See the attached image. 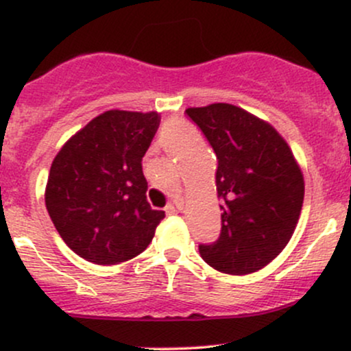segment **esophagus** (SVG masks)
Instances as JSON below:
<instances>
[{
    "label": "esophagus",
    "mask_w": 351,
    "mask_h": 351,
    "mask_svg": "<svg viewBox=\"0 0 351 351\" xmlns=\"http://www.w3.org/2000/svg\"><path fill=\"white\" fill-rule=\"evenodd\" d=\"M183 196H176L175 199H173V203L170 204V206L167 208L168 213H180L181 209H183Z\"/></svg>",
    "instance_id": "1"
}]
</instances>
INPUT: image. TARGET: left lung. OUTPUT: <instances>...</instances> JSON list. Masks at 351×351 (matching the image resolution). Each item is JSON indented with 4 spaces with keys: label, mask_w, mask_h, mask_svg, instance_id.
Returning <instances> with one entry per match:
<instances>
[{
    "label": "left lung",
    "mask_w": 351,
    "mask_h": 351,
    "mask_svg": "<svg viewBox=\"0 0 351 351\" xmlns=\"http://www.w3.org/2000/svg\"><path fill=\"white\" fill-rule=\"evenodd\" d=\"M186 114L216 153L221 236L199 245L216 271L245 276L284 251L304 204V173L271 123L232 104L189 107Z\"/></svg>",
    "instance_id": "obj_1"
}]
</instances>
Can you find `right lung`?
<instances>
[{
    "label": "right lung",
    "mask_w": 351,
    "mask_h": 351,
    "mask_svg": "<svg viewBox=\"0 0 351 351\" xmlns=\"http://www.w3.org/2000/svg\"><path fill=\"white\" fill-rule=\"evenodd\" d=\"M158 112L112 110L62 145L47 176L46 208L62 241L88 263L114 265L147 249L165 211L147 199L142 158Z\"/></svg>",
    "instance_id": "1"
}]
</instances>
